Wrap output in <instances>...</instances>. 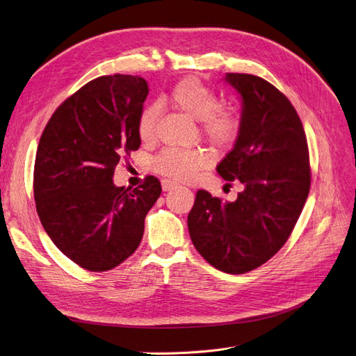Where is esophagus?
<instances>
[{
	"mask_svg": "<svg viewBox=\"0 0 356 356\" xmlns=\"http://www.w3.org/2000/svg\"><path fill=\"white\" fill-rule=\"evenodd\" d=\"M177 187V184L174 181H170V179H161V188H163V191H169V190H172V188H175Z\"/></svg>",
	"mask_w": 356,
	"mask_h": 356,
	"instance_id": "esophagus-1",
	"label": "esophagus"
}]
</instances>
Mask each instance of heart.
<instances>
[{
	"label": "heart",
	"instance_id": "obj_1",
	"mask_svg": "<svg viewBox=\"0 0 356 356\" xmlns=\"http://www.w3.org/2000/svg\"><path fill=\"white\" fill-rule=\"evenodd\" d=\"M169 102L199 120L200 132L218 147H225L238 135L239 118L230 108L217 106V96L207 84L195 77L178 81L168 95ZM159 106H144L138 118V135L144 143L152 141L156 134ZM209 157L202 149L165 148L152 160V169L174 181H187L197 170L208 166Z\"/></svg>",
	"mask_w": 356,
	"mask_h": 356
}]
</instances>
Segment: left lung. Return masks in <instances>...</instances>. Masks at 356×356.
I'll return each mask as SVG.
<instances>
[{
  "label": "left lung",
  "mask_w": 356,
  "mask_h": 356,
  "mask_svg": "<svg viewBox=\"0 0 356 356\" xmlns=\"http://www.w3.org/2000/svg\"><path fill=\"white\" fill-rule=\"evenodd\" d=\"M225 81L241 95L242 115L234 147L217 172L245 190L234 202L199 190L187 224L204 260L242 275L270 260L293 232L310 188L309 148L296 108L273 84L238 72Z\"/></svg>",
  "instance_id": "1"
}]
</instances>
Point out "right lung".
<instances>
[{"mask_svg":"<svg viewBox=\"0 0 356 356\" xmlns=\"http://www.w3.org/2000/svg\"><path fill=\"white\" fill-rule=\"evenodd\" d=\"M148 84L104 75L71 95L40 138L34 197L49 238L75 264L111 270L141 243L144 220L161 193L156 177L134 190L115 187L114 169L141 145L138 118Z\"/></svg>","mask_w":356,"mask_h":356,"instance_id":"right-lung-1","label":"right lung"}]
</instances>
